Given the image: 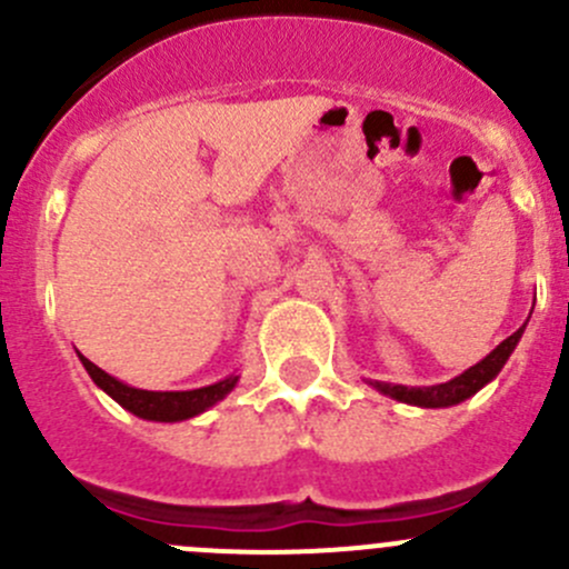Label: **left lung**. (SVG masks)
Returning a JSON list of instances; mask_svg holds the SVG:
<instances>
[{
  "mask_svg": "<svg viewBox=\"0 0 569 569\" xmlns=\"http://www.w3.org/2000/svg\"><path fill=\"white\" fill-rule=\"evenodd\" d=\"M526 327V325H523ZM523 327L518 332L507 338V341L498 343L485 360H479L476 366H470L468 371H462L460 377L455 380L443 382V386H432V388H405V386H391V382H371L377 391H382L386 396H393V399L407 401V405H421V407H451L460 405V401L473 396L479 388H485L498 371L503 369V363L509 360L512 349L518 347L520 336H523Z\"/></svg>",
  "mask_w": 569,
  "mask_h": 569,
  "instance_id": "1",
  "label": "left lung"
}]
</instances>
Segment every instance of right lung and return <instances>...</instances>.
<instances>
[{
	"label": "right lung",
	"mask_w": 569,
	"mask_h": 569,
	"mask_svg": "<svg viewBox=\"0 0 569 569\" xmlns=\"http://www.w3.org/2000/svg\"><path fill=\"white\" fill-rule=\"evenodd\" d=\"M79 360L88 369V375L93 377L96 386L104 388L120 407H126L134 416L148 418V421H183V418L198 416V412L217 405L239 380V377H228V380L214 382L209 388H198V391H140V388H129L114 380V377H109L104 369L90 363L82 355H79Z\"/></svg>",
	"instance_id": "obj_1"
}]
</instances>
